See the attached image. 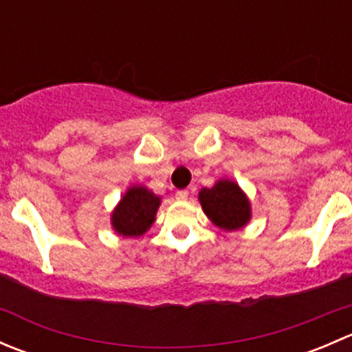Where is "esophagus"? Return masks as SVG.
Here are the masks:
<instances>
[{
	"label": "esophagus",
	"mask_w": 352,
	"mask_h": 352,
	"mask_svg": "<svg viewBox=\"0 0 352 352\" xmlns=\"http://www.w3.org/2000/svg\"><path fill=\"white\" fill-rule=\"evenodd\" d=\"M187 197H189V190L184 189V190H177V192H175L177 201H186Z\"/></svg>",
	"instance_id": "1"
}]
</instances>
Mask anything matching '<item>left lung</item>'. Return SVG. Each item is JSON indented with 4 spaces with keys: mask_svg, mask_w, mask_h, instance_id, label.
Returning a JSON list of instances; mask_svg holds the SVG:
<instances>
[{
    "mask_svg": "<svg viewBox=\"0 0 352 352\" xmlns=\"http://www.w3.org/2000/svg\"><path fill=\"white\" fill-rule=\"evenodd\" d=\"M199 202L202 211L218 228L232 232L239 230L250 221V202L239 184L233 180L221 179L211 189H201Z\"/></svg>",
    "mask_w": 352,
    "mask_h": 352,
    "instance_id": "1",
    "label": "left lung"
}]
</instances>
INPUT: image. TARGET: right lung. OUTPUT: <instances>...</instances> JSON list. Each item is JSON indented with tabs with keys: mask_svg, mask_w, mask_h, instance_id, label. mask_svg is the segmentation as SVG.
<instances>
[{
	"mask_svg": "<svg viewBox=\"0 0 352 352\" xmlns=\"http://www.w3.org/2000/svg\"><path fill=\"white\" fill-rule=\"evenodd\" d=\"M160 197L143 186L127 189L112 211V226L122 236H141L153 225Z\"/></svg>",
	"mask_w": 352,
	"mask_h": 352,
	"instance_id": "1",
	"label": "right lung"
}]
</instances>
